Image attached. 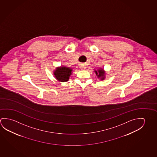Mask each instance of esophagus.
Here are the masks:
<instances>
[{
	"label": "esophagus",
	"instance_id": "34e87169",
	"mask_svg": "<svg viewBox=\"0 0 157 157\" xmlns=\"http://www.w3.org/2000/svg\"><path fill=\"white\" fill-rule=\"evenodd\" d=\"M80 67L81 69H85V68H86V67H85V65H80Z\"/></svg>",
	"mask_w": 157,
	"mask_h": 157
}]
</instances>
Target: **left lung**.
I'll return each instance as SVG.
<instances>
[{
  "instance_id": "1",
  "label": "left lung",
  "mask_w": 157,
  "mask_h": 157,
  "mask_svg": "<svg viewBox=\"0 0 157 157\" xmlns=\"http://www.w3.org/2000/svg\"><path fill=\"white\" fill-rule=\"evenodd\" d=\"M96 72V75H97L98 77H101V80H104V70H102V69H100V70H98L97 71H95ZM98 72V73L97 72Z\"/></svg>"
}]
</instances>
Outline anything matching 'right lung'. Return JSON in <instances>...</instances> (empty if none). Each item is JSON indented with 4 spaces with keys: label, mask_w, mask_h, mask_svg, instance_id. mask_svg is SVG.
Instances as JSON below:
<instances>
[{
    "label": "right lung",
    "mask_w": 157,
    "mask_h": 157,
    "mask_svg": "<svg viewBox=\"0 0 157 157\" xmlns=\"http://www.w3.org/2000/svg\"><path fill=\"white\" fill-rule=\"evenodd\" d=\"M72 69L65 67H61L58 68L54 72V75L59 81L66 82L69 80L70 75L71 74Z\"/></svg>",
    "instance_id": "obj_1"
}]
</instances>
